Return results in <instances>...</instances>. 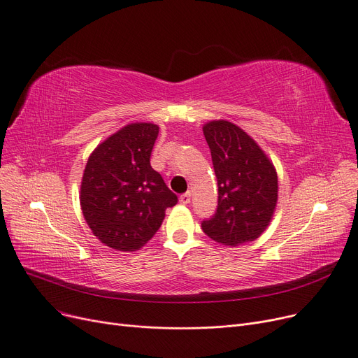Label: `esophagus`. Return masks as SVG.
<instances>
[{"mask_svg": "<svg viewBox=\"0 0 358 358\" xmlns=\"http://www.w3.org/2000/svg\"><path fill=\"white\" fill-rule=\"evenodd\" d=\"M190 200H192V194H190L189 192L180 196V203H181V204H189Z\"/></svg>", "mask_w": 358, "mask_h": 358, "instance_id": "obj_1", "label": "esophagus"}]
</instances>
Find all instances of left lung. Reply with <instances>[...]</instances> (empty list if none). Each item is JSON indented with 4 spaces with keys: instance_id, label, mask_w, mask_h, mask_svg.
I'll return each mask as SVG.
<instances>
[{
    "instance_id": "obj_1",
    "label": "left lung",
    "mask_w": 358,
    "mask_h": 358,
    "mask_svg": "<svg viewBox=\"0 0 358 358\" xmlns=\"http://www.w3.org/2000/svg\"><path fill=\"white\" fill-rule=\"evenodd\" d=\"M203 134L217 178V208L201 222V229L223 245L254 241L268 227L275 209V169L255 141L231 122H210Z\"/></svg>"
}]
</instances>
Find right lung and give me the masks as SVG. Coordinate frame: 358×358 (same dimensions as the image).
Listing matches in <instances>:
<instances>
[{
    "instance_id": "obj_1",
    "label": "right lung",
    "mask_w": 358,
    "mask_h": 358,
    "mask_svg": "<svg viewBox=\"0 0 358 358\" xmlns=\"http://www.w3.org/2000/svg\"><path fill=\"white\" fill-rule=\"evenodd\" d=\"M159 127L134 123L111 135L88 158L81 182V209L107 247L136 251L161 228L178 197L150 166Z\"/></svg>"
}]
</instances>
